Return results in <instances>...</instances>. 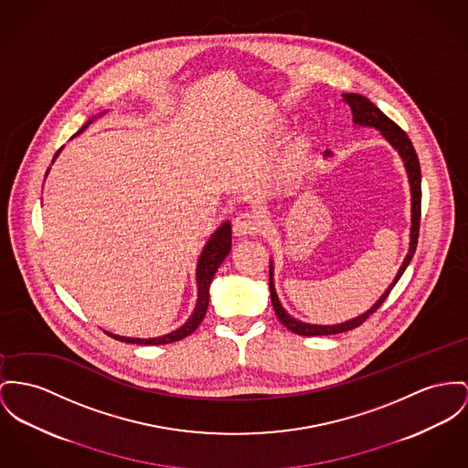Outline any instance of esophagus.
I'll return each instance as SVG.
<instances>
[{"instance_id":"esophagus-1","label":"esophagus","mask_w":468,"mask_h":468,"mask_svg":"<svg viewBox=\"0 0 468 468\" xmlns=\"http://www.w3.org/2000/svg\"><path fill=\"white\" fill-rule=\"evenodd\" d=\"M262 221L261 217L253 211H245L236 215V218L232 221V230L236 236H247V234H257L261 232Z\"/></svg>"}]
</instances>
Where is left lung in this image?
Masks as SVG:
<instances>
[{"label": "left lung", "instance_id": "1", "mask_svg": "<svg viewBox=\"0 0 468 468\" xmlns=\"http://www.w3.org/2000/svg\"><path fill=\"white\" fill-rule=\"evenodd\" d=\"M343 101L351 108L353 113V121L355 124L369 125V127H376L381 131V134L398 149V153L403 157L405 161L406 172H408V179H410V186H411V241H410V251L406 255L403 266L399 268V273L396 275L394 282L390 283V287L385 291V294L376 302V305L371 307V311L346 321L343 324H334V326H317V324H307L302 321H296L294 317H291L287 312L282 309L281 302L277 298L275 292V285H273V271L270 270V292H271V303L277 317L281 319L282 324L291 330L292 334L298 335H305V337H315V335H335V334H343L347 330H353L356 326H360L364 321H367V317L378 311L381 307V303L387 300V296L390 294V291L394 289L396 282L401 279V275L405 273L406 266L410 264V261L413 259V253L417 249V241H419V229H420V200H422V187H420V163L417 153L413 149L411 140L408 138L405 131L396 124L394 121H390L374 102H371L367 97L360 94H344ZM330 153H326L328 156ZM271 268V266H270Z\"/></svg>", "mask_w": 468, "mask_h": 468}]
</instances>
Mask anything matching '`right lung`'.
Segmentation results:
<instances>
[{
	"label": "right lung",
	"mask_w": 468,
	"mask_h": 468,
	"mask_svg": "<svg viewBox=\"0 0 468 468\" xmlns=\"http://www.w3.org/2000/svg\"><path fill=\"white\" fill-rule=\"evenodd\" d=\"M232 230H230V223H223L218 230L215 232V236L209 239V243L206 245V249L202 251L200 259H198V266H197V285H198V302L193 315L187 319L186 324L181 326L179 330L157 337V339H129V337H119V335H112L117 341L129 344H147V346H154V344H170L176 341H181L187 335H191L198 324L202 323L207 305H209V285L211 281L219 268V264L225 261V257L230 251V239H232Z\"/></svg>",
	"instance_id": "1"
}]
</instances>
